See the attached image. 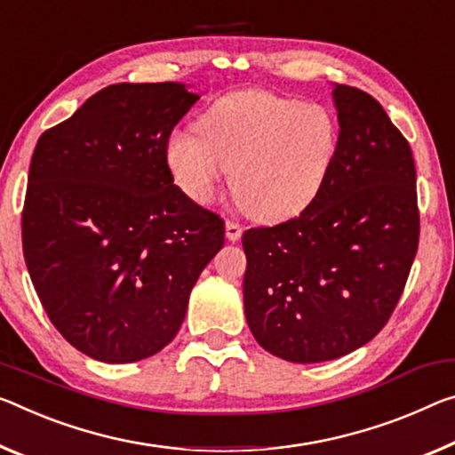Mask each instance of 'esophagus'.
<instances>
[{"mask_svg":"<svg viewBox=\"0 0 455 455\" xmlns=\"http://www.w3.org/2000/svg\"><path fill=\"white\" fill-rule=\"evenodd\" d=\"M241 235H243V227L239 225V222L227 220V239L235 243V241L241 239Z\"/></svg>","mask_w":455,"mask_h":455,"instance_id":"34e87169","label":"esophagus"}]
</instances>
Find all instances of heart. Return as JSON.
Returning a JSON list of instances; mask_svg holds the SVG:
<instances>
[{"instance_id":"b5f03b06","label":"heart","mask_w":455,"mask_h":455,"mask_svg":"<svg viewBox=\"0 0 455 455\" xmlns=\"http://www.w3.org/2000/svg\"><path fill=\"white\" fill-rule=\"evenodd\" d=\"M198 133L165 141V160L182 190L208 204L228 172L244 211L275 222L318 198L338 151V121L328 107L269 91H233L198 117Z\"/></svg>"}]
</instances>
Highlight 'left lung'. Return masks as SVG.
Wrapping results in <instances>:
<instances>
[{"instance_id":"obj_1","label":"left lung","mask_w":455,"mask_h":455,"mask_svg":"<svg viewBox=\"0 0 455 455\" xmlns=\"http://www.w3.org/2000/svg\"><path fill=\"white\" fill-rule=\"evenodd\" d=\"M338 151L312 204L244 230V315L273 356L309 364L371 342L405 290L419 244L415 162L377 99L334 84Z\"/></svg>"}]
</instances>
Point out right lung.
<instances>
[{
	"instance_id": "1",
	"label": "right lung",
	"mask_w": 455,
	"mask_h": 455,
	"mask_svg": "<svg viewBox=\"0 0 455 455\" xmlns=\"http://www.w3.org/2000/svg\"><path fill=\"white\" fill-rule=\"evenodd\" d=\"M200 97L182 83L99 91L36 143L21 244L67 342L100 363L154 356L182 326L225 220L174 184L165 141Z\"/></svg>"
}]
</instances>
